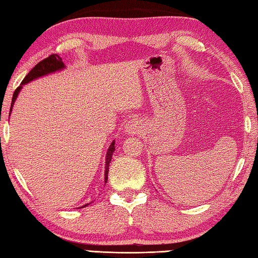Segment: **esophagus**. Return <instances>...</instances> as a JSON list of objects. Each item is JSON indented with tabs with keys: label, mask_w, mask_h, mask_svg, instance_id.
Wrapping results in <instances>:
<instances>
[{
	"label": "esophagus",
	"mask_w": 258,
	"mask_h": 258,
	"mask_svg": "<svg viewBox=\"0 0 258 258\" xmlns=\"http://www.w3.org/2000/svg\"><path fill=\"white\" fill-rule=\"evenodd\" d=\"M124 131L126 132V134L128 135L140 134L141 131H142V123H141V120L138 118L131 119L128 123H126Z\"/></svg>",
	"instance_id": "obj_1"
}]
</instances>
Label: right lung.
Returning a JSON list of instances; mask_svg holds the SVG:
<instances>
[{
	"mask_svg": "<svg viewBox=\"0 0 258 258\" xmlns=\"http://www.w3.org/2000/svg\"><path fill=\"white\" fill-rule=\"evenodd\" d=\"M66 68L64 63L62 62V59L59 57L58 54H51L49 55L48 58L43 59L42 61H40L37 66H34V67L30 70V73L25 76L24 79L22 80L21 85L19 86V87L15 89V92L13 94V97H12V103H11V108H10V115H11L12 112V108H13V105L15 103V100H17L18 96L20 94V90L22 89L23 85L25 84H29L30 82H32L34 79H38L40 77H43V76H47L50 74H53L55 72H60V70H63ZM115 151V141H113L112 143H110L109 148L107 150V153H106V162H105V180L104 182L106 183L107 182V179H108V166L110 161H112V156H113V152ZM89 204H86L84 206L80 207V208H84V207L88 206Z\"/></svg>",
	"mask_w": 258,
	"mask_h": 258,
	"instance_id": "add662e5",
	"label": "right lung"
}]
</instances>
